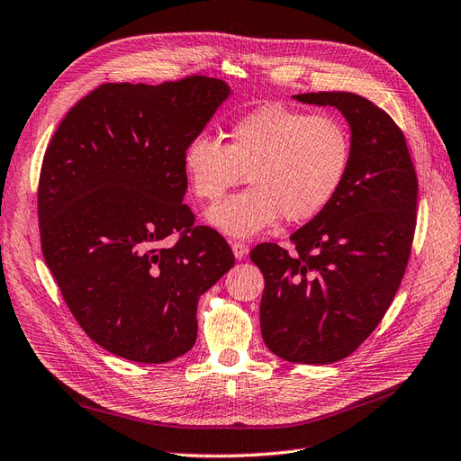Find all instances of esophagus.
Instances as JSON below:
<instances>
[{"instance_id": "obj_1", "label": "esophagus", "mask_w": 461, "mask_h": 461, "mask_svg": "<svg viewBox=\"0 0 461 461\" xmlns=\"http://www.w3.org/2000/svg\"><path fill=\"white\" fill-rule=\"evenodd\" d=\"M231 250H233V256H235L237 259H243V258L247 256V252H249V247H247L245 243L233 241V243H231Z\"/></svg>"}]
</instances>
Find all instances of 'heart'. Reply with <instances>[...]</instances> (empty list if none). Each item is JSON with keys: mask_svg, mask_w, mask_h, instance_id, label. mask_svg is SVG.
I'll return each instance as SVG.
<instances>
[{"mask_svg": "<svg viewBox=\"0 0 461 461\" xmlns=\"http://www.w3.org/2000/svg\"><path fill=\"white\" fill-rule=\"evenodd\" d=\"M352 143L347 126L330 114L264 105L237 118L228 145L194 135L183 152L190 192L216 202L245 178L252 188L211 207L207 222L230 237H252L285 214L305 222L326 211L343 188Z\"/></svg>", "mask_w": 461, "mask_h": 461, "instance_id": "obj_1", "label": "heart"}]
</instances>
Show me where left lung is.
Masks as SVG:
<instances>
[{
	"mask_svg": "<svg viewBox=\"0 0 461 461\" xmlns=\"http://www.w3.org/2000/svg\"><path fill=\"white\" fill-rule=\"evenodd\" d=\"M341 111L352 158L331 205L292 233L295 254L262 243L259 326L267 348L292 364L326 366L352 354L386 314L402 285L416 226L418 181L403 131L350 92L297 94Z\"/></svg>",
	"mask_w": 461,
	"mask_h": 461,
	"instance_id": "left-lung-1",
	"label": "left lung"
}]
</instances>
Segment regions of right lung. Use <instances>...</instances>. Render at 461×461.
Segmentation results:
<instances>
[{
  "label": "right lung",
  "instance_id": "add662e5",
  "mask_svg": "<svg viewBox=\"0 0 461 461\" xmlns=\"http://www.w3.org/2000/svg\"><path fill=\"white\" fill-rule=\"evenodd\" d=\"M231 88L194 75L102 85L58 126L39 176L41 249L69 311L94 343L166 364L197 337V302L235 258L183 203V152ZM179 231L173 248L158 245Z\"/></svg>",
  "mask_w": 461,
  "mask_h": 461
}]
</instances>
